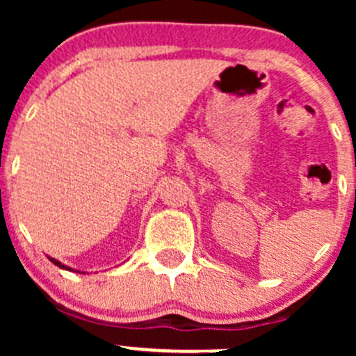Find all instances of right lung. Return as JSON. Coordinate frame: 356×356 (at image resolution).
Segmentation results:
<instances>
[{
    "label": "right lung",
    "mask_w": 356,
    "mask_h": 356,
    "mask_svg": "<svg viewBox=\"0 0 356 356\" xmlns=\"http://www.w3.org/2000/svg\"><path fill=\"white\" fill-rule=\"evenodd\" d=\"M49 260H51V261H53V264H55V265H56V267H60V268H65V270H72V272H74V268H72V267H67V265H63V264H62V261L55 260V258H51V257H49Z\"/></svg>",
    "instance_id": "obj_1"
}]
</instances>
